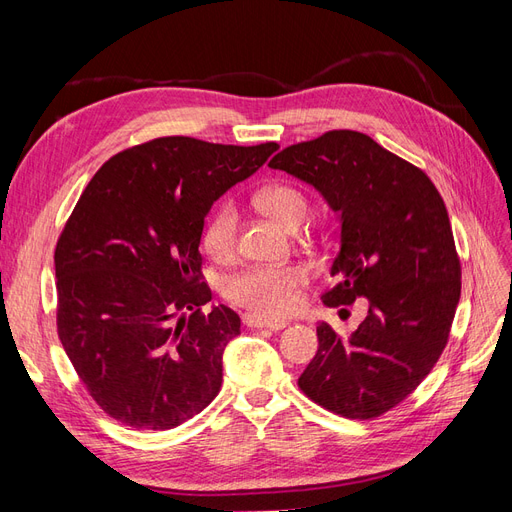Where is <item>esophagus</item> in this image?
<instances>
[{"instance_id": "obj_1", "label": "esophagus", "mask_w": 512, "mask_h": 512, "mask_svg": "<svg viewBox=\"0 0 512 512\" xmlns=\"http://www.w3.org/2000/svg\"><path fill=\"white\" fill-rule=\"evenodd\" d=\"M243 324H247V327H252V329H271V331H282L284 327H288L286 320H269V318H262L258 314H245Z\"/></svg>"}]
</instances>
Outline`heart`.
Wrapping results in <instances>:
<instances>
[{
    "label": "heart",
    "mask_w": 512,
    "mask_h": 512,
    "mask_svg": "<svg viewBox=\"0 0 512 512\" xmlns=\"http://www.w3.org/2000/svg\"><path fill=\"white\" fill-rule=\"evenodd\" d=\"M258 205L288 228H299L309 213L307 196L290 183H273L258 192ZM239 209L224 200L211 213L203 230V245L215 260H226L237 250ZM309 282L305 267H247L224 282L230 301L252 309L262 318H282L301 305V288Z\"/></svg>",
    "instance_id": "1"
}]
</instances>
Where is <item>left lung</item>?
<instances>
[{"label":"left lung","mask_w":512,"mask_h":512,"mask_svg":"<svg viewBox=\"0 0 512 512\" xmlns=\"http://www.w3.org/2000/svg\"><path fill=\"white\" fill-rule=\"evenodd\" d=\"M269 166L314 185L339 213L324 305H369L348 339L318 324L301 391L335 414L380 416L425 380L451 333L461 267L444 200L421 168L354 130L290 145Z\"/></svg>","instance_id":"left-lung-1"}]
</instances>
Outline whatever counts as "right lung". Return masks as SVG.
Here are the masks:
<instances>
[{
    "instance_id": "obj_1",
    "label": "right lung",
    "mask_w": 512,
    "mask_h": 512,
    "mask_svg": "<svg viewBox=\"0 0 512 512\" xmlns=\"http://www.w3.org/2000/svg\"><path fill=\"white\" fill-rule=\"evenodd\" d=\"M277 149L166 136L117 153L87 183L55 247L57 333L115 421L173 429L220 393L241 320L226 305L200 312L211 301L200 235L215 200Z\"/></svg>"
}]
</instances>
